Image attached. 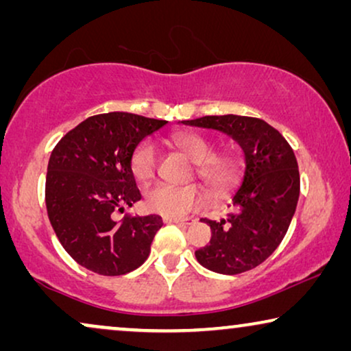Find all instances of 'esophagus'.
Wrapping results in <instances>:
<instances>
[{"label": "esophagus", "mask_w": 351, "mask_h": 351, "mask_svg": "<svg viewBox=\"0 0 351 351\" xmlns=\"http://www.w3.org/2000/svg\"><path fill=\"white\" fill-rule=\"evenodd\" d=\"M162 222L165 223H179V225H191L195 222L193 219L186 217V219H179V217H165L162 219Z\"/></svg>", "instance_id": "obj_1"}]
</instances>
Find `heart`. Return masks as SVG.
<instances>
[{
  "mask_svg": "<svg viewBox=\"0 0 351 351\" xmlns=\"http://www.w3.org/2000/svg\"><path fill=\"white\" fill-rule=\"evenodd\" d=\"M172 143L196 162V174L215 191L228 189L237 179L238 161L232 155H215L208 138L196 132H176ZM131 169L138 182H148L158 171V148L152 141H142L131 155ZM206 203V193L198 185L174 186L158 184L145 193L148 210L165 217H180Z\"/></svg>",
  "mask_w": 351,
  "mask_h": 351,
  "instance_id": "obj_1",
  "label": "heart"
}]
</instances>
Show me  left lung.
<instances>
[{
    "label": "left lung",
    "mask_w": 351,
    "mask_h": 351,
    "mask_svg": "<svg viewBox=\"0 0 351 351\" xmlns=\"http://www.w3.org/2000/svg\"><path fill=\"white\" fill-rule=\"evenodd\" d=\"M215 129L243 148L246 169L232 198V214L203 219L213 232L208 246L195 252L210 271L238 275L252 270L280 246L294 217L300 193L299 166L285 137L258 118L222 114L182 121Z\"/></svg>",
    "instance_id": "left-lung-1"
}]
</instances>
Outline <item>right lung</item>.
<instances>
[{
	"mask_svg": "<svg viewBox=\"0 0 351 351\" xmlns=\"http://www.w3.org/2000/svg\"><path fill=\"white\" fill-rule=\"evenodd\" d=\"M165 119L112 112L84 119L51 153L46 176L47 217L70 257L105 276L136 270L147 261L160 215H124L141 199L131 155Z\"/></svg>",
	"mask_w": 351,
	"mask_h": 351,
	"instance_id": "obj_1",
	"label": "right lung"
}]
</instances>
